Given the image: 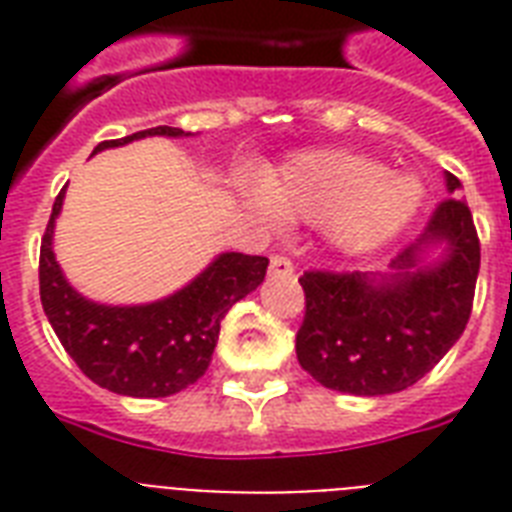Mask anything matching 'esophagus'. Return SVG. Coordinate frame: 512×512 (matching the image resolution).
Here are the masks:
<instances>
[{"mask_svg":"<svg viewBox=\"0 0 512 512\" xmlns=\"http://www.w3.org/2000/svg\"><path fill=\"white\" fill-rule=\"evenodd\" d=\"M271 273L273 276H292L295 273V265L287 255H273L271 257Z\"/></svg>","mask_w":512,"mask_h":512,"instance_id":"esophagus-1","label":"esophagus"}]
</instances>
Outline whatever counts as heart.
Wrapping results in <instances>:
<instances>
[{"label": "heart", "instance_id": "obj_1", "mask_svg": "<svg viewBox=\"0 0 512 512\" xmlns=\"http://www.w3.org/2000/svg\"><path fill=\"white\" fill-rule=\"evenodd\" d=\"M252 201L287 220H329L332 239L364 252L390 241L422 204V185L388 175L380 162L350 151H311L289 159Z\"/></svg>", "mask_w": 512, "mask_h": 512}]
</instances>
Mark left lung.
I'll return each mask as SVG.
<instances>
[{
	"label": "left lung",
	"mask_w": 512,
	"mask_h": 512,
	"mask_svg": "<svg viewBox=\"0 0 512 512\" xmlns=\"http://www.w3.org/2000/svg\"><path fill=\"white\" fill-rule=\"evenodd\" d=\"M460 180L446 172V191ZM430 243H446L436 266H420ZM481 244L468 204L438 201L417 244L393 260L390 276L305 271V316L297 361L324 388L385 396L422 380L468 327Z\"/></svg>",
	"instance_id": "left-lung-1"
}]
</instances>
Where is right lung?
<instances>
[{
	"mask_svg": "<svg viewBox=\"0 0 512 512\" xmlns=\"http://www.w3.org/2000/svg\"><path fill=\"white\" fill-rule=\"evenodd\" d=\"M148 135L185 138L191 132L151 127L122 140H103L92 154ZM63 193L66 188L52 204L39 249V295L60 345L95 385L119 396L164 398L193 385L212 361L225 313L263 284L268 257L225 252L188 287L159 303L98 305L68 284L52 252Z\"/></svg>",
	"mask_w": 512,
	"mask_h": 512,
	"instance_id": "right-lung-1",
	"label": "right lung"
}]
</instances>
